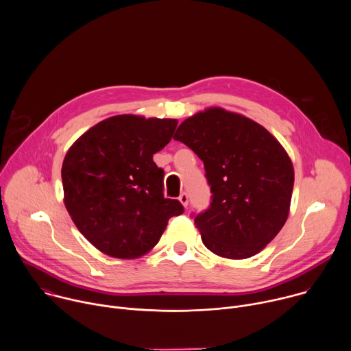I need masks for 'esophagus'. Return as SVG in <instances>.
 <instances>
[{
  "label": "esophagus",
  "instance_id": "1",
  "mask_svg": "<svg viewBox=\"0 0 351 351\" xmlns=\"http://www.w3.org/2000/svg\"><path fill=\"white\" fill-rule=\"evenodd\" d=\"M179 202L182 203V206H183L184 208H187V206H189V195H187L186 193H180V195H179Z\"/></svg>",
  "mask_w": 351,
  "mask_h": 351
}]
</instances>
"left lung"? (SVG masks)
Masks as SVG:
<instances>
[{"label":"left lung","instance_id":"left-lung-1","mask_svg":"<svg viewBox=\"0 0 351 351\" xmlns=\"http://www.w3.org/2000/svg\"><path fill=\"white\" fill-rule=\"evenodd\" d=\"M175 140L203 161L210 207L194 217L204 245L232 260L253 257L280 232L294 169L280 143L240 114L208 108L180 123Z\"/></svg>","mask_w":351,"mask_h":351}]
</instances>
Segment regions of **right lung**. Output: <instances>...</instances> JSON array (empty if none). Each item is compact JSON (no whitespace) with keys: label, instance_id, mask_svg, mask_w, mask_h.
Returning a JSON list of instances; mask_svg holds the SVG:
<instances>
[{"label":"right lung","instance_id":"1","mask_svg":"<svg viewBox=\"0 0 351 351\" xmlns=\"http://www.w3.org/2000/svg\"><path fill=\"white\" fill-rule=\"evenodd\" d=\"M176 119L117 115L82 134L62 164L65 207L99 252L137 258L161 239L169 218L183 214L164 197V169L153 156L171 141Z\"/></svg>","mask_w":351,"mask_h":351}]
</instances>
